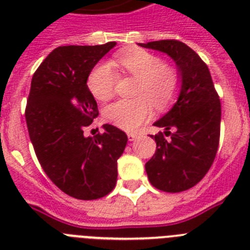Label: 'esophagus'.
Listing matches in <instances>:
<instances>
[{"instance_id":"esophagus-1","label":"esophagus","mask_w":250,"mask_h":250,"mask_svg":"<svg viewBox=\"0 0 250 250\" xmlns=\"http://www.w3.org/2000/svg\"><path fill=\"white\" fill-rule=\"evenodd\" d=\"M127 138H129V141H134L138 138V134L136 132H127Z\"/></svg>"}]
</instances>
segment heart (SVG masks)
I'll list each match as a JSON object with an SVG mask.
<instances>
[{"instance_id":"b5f03b06","label":"heart","mask_w":250,"mask_h":250,"mask_svg":"<svg viewBox=\"0 0 250 250\" xmlns=\"http://www.w3.org/2000/svg\"><path fill=\"white\" fill-rule=\"evenodd\" d=\"M116 63L124 72L138 79L134 99H123L104 110L106 121L123 130H135L144 123L155 107H164L173 100L179 89V76L174 68L164 65L156 55L145 50H132L116 56ZM118 75L111 62H100L91 70L87 86L100 101L114 96Z\"/></svg>"}]
</instances>
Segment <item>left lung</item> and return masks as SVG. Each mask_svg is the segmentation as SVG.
<instances>
[{
	"label": "left lung",
	"mask_w": 250,
	"mask_h": 250,
	"mask_svg": "<svg viewBox=\"0 0 250 250\" xmlns=\"http://www.w3.org/2000/svg\"><path fill=\"white\" fill-rule=\"evenodd\" d=\"M139 46L167 54L175 62L180 80L176 103L154 123L164 127L170 140L161 132L150 135L155 139L156 151L145 164L147 178L159 190H188L204 178L216 155L222 116L219 96L208 66L184 42L161 40Z\"/></svg>",
	"instance_id": "left-lung-1"
}]
</instances>
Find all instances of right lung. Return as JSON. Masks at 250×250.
Returning a JSON list of instances; mask_svg holds the SVG:
<instances>
[{
	"label": "right lung",
	"instance_id": "right-lung-1",
	"mask_svg": "<svg viewBox=\"0 0 250 250\" xmlns=\"http://www.w3.org/2000/svg\"><path fill=\"white\" fill-rule=\"evenodd\" d=\"M115 45L56 47L31 81L25 112L31 143L52 183L76 199H99L114 189L126 146V134L109 124L103 134H83L99 115L87 79Z\"/></svg>",
	"mask_w": 250,
	"mask_h": 250
}]
</instances>
